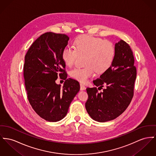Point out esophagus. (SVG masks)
I'll use <instances>...</instances> for the list:
<instances>
[{"label":"esophagus","instance_id":"obj_1","mask_svg":"<svg viewBox=\"0 0 156 156\" xmlns=\"http://www.w3.org/2000/svg\"><path fill=\"white\" fill-rule=\"evenodd\" d=\"M80 90H83L86 89V87H85V86H84V84L83 83H80Z\"/></svg>","mask_w":156,"mask_h":156}]
</instances>
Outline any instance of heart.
<instances>
[{
    "label": "heart",
    "mask_w": 156,
    "mask_h": 156,
    "mask_svg": "<svg viewBox=\"0 0 156 156\" xmlns=\"http://www.w3.org/2000/svg\"><path fill=\"white\" fill-rule=\"evenodd\" d=\"M74 48L66 46L62 52V58L66 66L73 65L78 55H85L83 67H74L69 74L72 78L81 83H86L88 79L97 73H103L112 65L116 50L111 41L92 35H82L74 43Z\"/></svg>",
    "instance_id": "1"
}]
</instances>
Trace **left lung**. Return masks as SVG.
<instances>
[{"instance_id":"1","label":"left lung","mask_w":156,"mask_h":156,"mask_svg":"<svg viewBox=\"0 0 156 156\" xmlns=\"http://www.w3.org/2000/svg\"><path fill=\"white\" fill-rule=\"evenodd\" d=\"M115 47L116 54L111 66L93 81L96 87L86 89V111L93 119L101 122L113 120L122 114L134 96L136 69L133 53L122 40L116 43ZM105 86L103 91L99 93L98 90Z\"/></svg>"}]
</instances>
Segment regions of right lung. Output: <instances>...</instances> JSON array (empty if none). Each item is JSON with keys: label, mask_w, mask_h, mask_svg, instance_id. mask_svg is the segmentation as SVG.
Masks as SVG:
<instances>
[{"label": "right lung", "mask_w": 156, "mask_h": 156, "mask_svg": "<svg viewBox=\"0 0 156 156\" xmlns=\"http://www.w3.org/2000/svg\"><path fill=\"white\" fill-rule=\"evenodd\" d=\"M69 40L66 34L44 33L33 42L25 57L23 78L28 101L34 111L49 122L62 119L80 90L77 80L67 79L62 58ZM58 76L65 80L62 88L55 83Z\"/></svg>", "instance_id": "add662e5"}]
</instances>
